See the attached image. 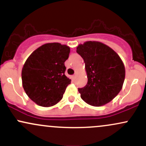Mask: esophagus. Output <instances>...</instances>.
Segmentation results:
<instances>
[{"label":"esophagus","instance_id":"esophagus-1","mask_svg":"<svg viewBox=\"0 0 146 146\" xmlns=\"http://www.w3.org/2000/svg\"><path fill=\"white\" fill-rule=\"evenodd\" d=\"M75 78H76V75H75V74L73 75V76H72V78H73V80H75Z\"/></svg>","mask_w":146,"mask_h":146}]
</instances>
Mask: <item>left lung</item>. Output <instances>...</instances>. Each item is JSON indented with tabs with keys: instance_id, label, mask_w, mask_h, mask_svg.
<instances>
[{
	"instance_id": "obj_1",
	"label": "left lung",
	"mask_w": 146,
	"mask_h": 146,
	"mask_svg": "<svg viewBox=\"0 0 146 146\" xmlns=\"http://www.w3.org/2000/svg\"><path fill=\"white\" fill-rule=\"evenodd\" d=\"M77 53L85 63L88 82L78 88L81 98L93 106H101L113 100L121 90L125 67L118 54L108 46L96 41L79 44Z\"/></svg>"
}]
</instances>
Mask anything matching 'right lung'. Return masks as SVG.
<instances>
[{
	"label": "right lung",
	"mask_w": 146,
	"mask_h": 146,
	"mask_svg": "<svg viewBox=\"0 0 146 146\" xmlns=\"http://www.w3.org/2000/svg\"><path fill=\"white\" fill-rule=\"evenodd\" d=\"M70 48L58 42L42 45L31 53L22 70L23 86L28 97L43 107L62 99L71 80L64 74Z\"/></svg>",
	"instance_id": "obj_1"
}]
</instances>
